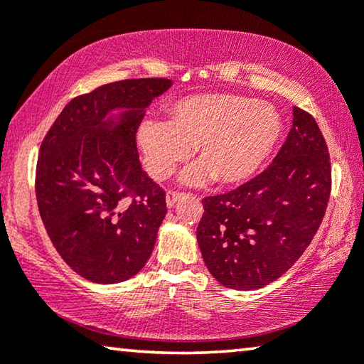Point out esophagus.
<instances>
[{
  "label": "esophagus",
  "instance_id": "34e87169",
  "mask_svg": "<svg viewBox=\"0 0 364 364\" xmlns=\"http://www.w3.org/2000/svg\"><path fill=\"white\" fill-rule=\"evenodd\" d=\"M181 193H178V191H168L167 193V205L171 208L173 207L178 200L181 199Z\"/></svg>",
  "mask_w": 364,
  "mask_h": 364
}]
</instances>
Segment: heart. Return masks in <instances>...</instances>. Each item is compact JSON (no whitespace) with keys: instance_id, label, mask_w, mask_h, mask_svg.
Returning <instances> with one entry per match:
<instances>
[{"instance_id":"obj_1","label":"heart","mask_w":364,"mask_h":364,"mask_svg":"<svg viewBox=\"0 0 364 364\" xmlns=\"http://www.w3.org/2000/svg\"><path fill=\"white\" fill-rule=\"evenodd\" d=\"M282 122L273 106L241 95L212 93L178 100L167 107V122L141 123L138 143L144 165L156 180H167L196 149L199 164L184 181L237 184L255 173L273 152Z\"/></svg>"}]
</instances>
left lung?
<instances>
[{"label": "left lung", "mask_w": 364, "mask_h": 364, "mask_svg": "<svg viewBox=\"0 0 364 364\" xmlns=\"http://www.w3.org/2000/svg\"><path fill=\"white\" fill-rule=\"evenodd\" d=\"M328 144L311 114L294 125L273 164L230 193L202 199L197 242L208 271L237 291L281 278L310 245L331 196Z\"/></svg>", "instance_id": "left-lung-1"}]
</instances>
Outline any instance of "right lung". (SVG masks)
I'll return each mask as SVG.
<instances>
[{"label": "right lung", "instance_id": "obj_1", "mask_svg": "<svg viewBox=\"0 0 364 364\" xmlns=\"http://www.w3.org/2000/svg\"><path fill=\"white\" fill-rule=\"evenodd\" d=\"M167 78L97 86L67 104L43 138L35 171L40 217L82 278L115 284L144 267L167 213L165 191L141 167L136 132ZM125 108L119 120L107 117Z\"/></svg>", "mask_w": 364, "mask_h": 364}]
</instances>
